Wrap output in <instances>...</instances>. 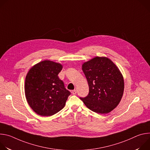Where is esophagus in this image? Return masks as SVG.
<instances>
[{
	"label": "esophagus",
	"mask_w": 150,
	"mask_h": 150,
	"mask_svg": "<svg viewBox=\"0 0 150 150\" xmlns=\"http://www.w3.org/2000/svg\"><path fill=\"white\" fill-rule=\"evenodd\" d=\"M72 94L73 95H75V94H76V90H72Z\"/></svg>",
	"instance_id": "esophagus-1"
}]
</instances>
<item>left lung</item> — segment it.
I'll return each mask as SVG.
<instances>
[{
	"mask_svg": "<svg viewBox=\"0 0 150 150\" xmlns=\"http://www.w3.org/2000/svg\"><path fill=\"white\" fill-rule=\"evenodd\" d=\"M89 93L80 97L87 108L99 114L112 111L120 103L124 90L123 76L113 62L104 57H96L82 65Z\"/></svg>",
	"mask_w": 150,
	"mask_h": 150,
	"instance_id": "obj_1",
	"label": "left lung"
}]
</instances>
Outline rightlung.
Returning a JSON list of instances; mask_svg holds the SVG:
<instances>
[{
	"label": "right lung",
	"mask_w": 150,
	"mask_h": 150,
	"mask_svg": "<svg viewBox=\"0 0 150 150\" xmlns=\"http://www.w3.org/2000/svg\"><path fill=\"white\" fill-rule=\"evenodd\" d=\"M62 65L50 60L42 61L32 67L25 82V94L31 109L38 115L50 116L65 106L69 91L58 77Z\"/></svg>",
	"instance_id": "right-lung-1"
}]
</instances>
